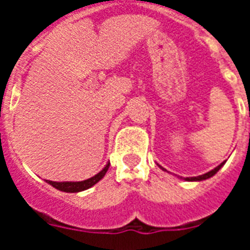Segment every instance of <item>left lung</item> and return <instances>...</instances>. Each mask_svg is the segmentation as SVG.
<instances>
[{"label": "left lung", "instance_id": "1", "mask_svg": "<svg viewBox=\"0 0 250 250\" xmlns=\"http://www.w3.org/2000/svg\"><path fill=\"white\" fill-rule=\"evenodd\" d=\"M225 164H226V161H225V162H222V164L219 165V166L215 167V168H213V170H211V171H209V172H206V174L200 175V176H193V178H184V180H187V182H201V180H206V179L211 178V176H214V175L217 174L218 171L221 170V167L223 166V165H225ZM158 166H160V165H158ZM160 167L164 171H166V168H164V167H162V166H160Z\"/></svg>", "mask_w": 250, "mask_h": 250}]
</instances>
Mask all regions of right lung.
I'll use <instances>...</instances> for the list:
<instances>
[{"mask_svg":"<svg viewBox=\"0 0 250 250\" xmlns=\"http://www.w3.org/2000/svg\"><path fill=\"white\" fill-rule=\"evenodd\" d=\"M110 162L106 164V166L102 168L98 174H96L92 178L83 180V182H52V180H46V183H49L50 186H53L54 188H57L58 190H62V192H67V193H75V192H82V190H85L90 187H93L96 183H98L104 176H105L106 171L109 170Z\"/></svg>","mask_w":250,"mask_h":250,"instance_id":"1","label":"right lung"}]
</instances>
